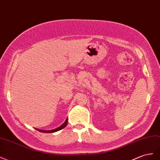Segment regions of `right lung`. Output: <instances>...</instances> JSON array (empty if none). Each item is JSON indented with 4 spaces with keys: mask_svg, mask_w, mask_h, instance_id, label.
<instances>
[{
    "mask_svg": "<svg viewBox=\"0 0 160 160\" xmlns=\"http://www.w3.org/2000/svg\"><path fill=\"white\" fill-rule=\"evenodd\" d=\"M67 123H68V119L66 120L65 122L63 123V124L62 126H60V127H58V128H57V129H53V130H50V131H43V130H39V129H37V130H38L40 132H42V133H54V132H56V131H60V130L64 128V127H66V126L67 125Z\"/></svg>",
    "mask_w": 160,
    "mask_h": 160,
    "instance_id": "right-lung-1",
    "label": "right lung"
}]
</instances>
